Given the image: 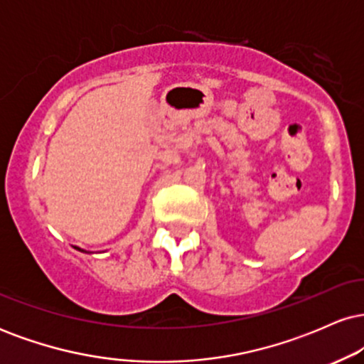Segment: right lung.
Masks as SVG:
<instances>
[{
	"label": "right lung",
	"instance_id": "obj_1",
	"mask_svg": "<svg viewBox=\"0 0 364 364\" xmlns=\"http://www.w3.org/2000/svg\"><path fill=\"white\" fill-rule=\"evenodd\" d=\"M77 250H80V248H77ZM80 252H83V250H80Z\"/></svg>",
	"mask_w": 364,
	"mask_h": 364
}]
</instances>
